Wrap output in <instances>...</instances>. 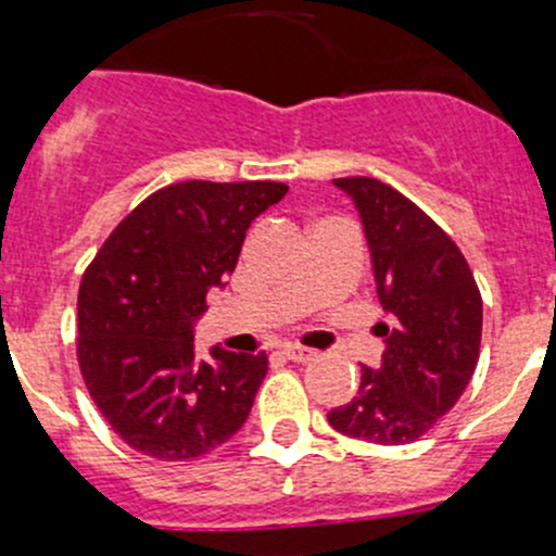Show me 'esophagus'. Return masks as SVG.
Instances as JSON below:
<instances>
[{
	"mask_svg": "<svg viewBox=\"0 0 556 556\" xmlns=\"http://www.w3.org/2000/svg\"><path fill=\"white\" fill-rule=\"evenodd\" d=\"M285 357H288L290 363H301V366H304V363H312L314 357H317V352L304 350V346H288V350H285Z\"/></svg>",
	"mask_w": 556,
	"mask_h": 556,
	"instance_id": "1",
	"label": "esophagus"
}]
</instances>
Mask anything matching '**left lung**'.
I'll list each match as a JSON object with an SVG mask.
<instances>
[{
	"mask_svg": "<svg viewBox=\"0 0 556 556\" xmlns=\"http://www.w3.org/2000/svg\"><path fill=\"white\" fill-rule=\"evenodd\" d=\"M361 215L374 282L390 325L382 363L328 414L330 428L371 444H412L459 401L479 363L481 295L457 244L390 185L333 179Z\"/></svg>",
	"mask_w": 556,
	"mask_h": 556,
	"instance_id": "left-lung-1",
	"label": "left lung"
}]
</instances>
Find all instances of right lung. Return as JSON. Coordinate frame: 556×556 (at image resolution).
Returning a JSON list of instances; mask_svg holds the SVG:
<instances>
[{"label": "right lung", "instance_id": "obj_1", "mask_svg": "<svg viewBox=\"0 0 556 556\" xmlns=\"http://www.w3.org/2000/svg\"><path fill=\"white\" fill-rule=\"evenodd\" d=\"M288 193L282 182L190 179L144 199L83 274L77 361L110 428L155 459L226 444L250 417L266 355L215 344L199 357L195 319L226 288L247 228Z\"/></svg>", "mask_w": 556, "mask_h": 556}]
</instances>
